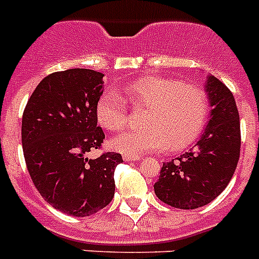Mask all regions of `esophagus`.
<instances>
[{"mask_svg":"<svg viewBox=\"0 0 259 259\" xmlns=\"http://www.w3.org/2000/svg\"><path fill=\"white\" fill-rule=\"evenodd\" d=\"M123 159H125L126 162H134V161H140L141 157L140 155H123Z\"/></svg>","mask_w":259,"mask_h":259,"instance_id":"34e87169","label":"esophagus"}]
</instances>
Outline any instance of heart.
I'll return each mask as SVG.
<instances>
[{"label":"heart","mask_w":259,"mask_h":259,"mask_svg":"<svg viewBox=\"0 0 259 259\" xmlns=\"http://www.w3.org/2000/svg\"><path fill=\"white\" fill-rule=\"evenodd\" d=\"M123 94L134 110L145 109L141 119L144 129L127 130L111 141V146L123 154L140 155L166 148L182 150L198 138L206 123L207 96L193 83L145 75L127 83ZM96 114L110 132L123 129L130 118L125 101L114 92H105L98 98Z\"/></svg>","instance_id":"obj_1"}]
</instances>
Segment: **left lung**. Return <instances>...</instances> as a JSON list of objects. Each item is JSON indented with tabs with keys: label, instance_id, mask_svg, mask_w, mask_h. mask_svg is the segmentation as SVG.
Instances as JSON below:
<instances>
[{
	"label": "left lung",
	"instance_id": "obj_1",
	"mask_svg": "<svg viewBox=\"0 0 259 259\" xmlns=\"http://www.w3.org/2000/svg\"><path fill=\"white\" fill-rule=\"evenodd\" d=\"M205 88L211 106L205 132L190 151L163 163L154 184L155 195L177 209H197L217 198L239 159L241 127L234 96L211 74Z\"/></svg>",
	"mask_w": 259,
	"mask_h": 259
}]
</instances>
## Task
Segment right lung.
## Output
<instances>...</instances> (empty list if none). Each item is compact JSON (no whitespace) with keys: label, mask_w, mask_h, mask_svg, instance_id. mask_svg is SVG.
Instances as JSON below:
<instances>
[{"label":"right lung","mask_w":259,"mask_h":259,"mask_svg":"<svg viewBox=\"0 0 259 259\" xmlns=\"http://www.w3.org/2000/svg\"><path fill=\"white\" fill-rule=\"evenodd\" d=\"M104 74L90 69L56 71L42 79L22 115V149L31 181L46 202L74 217L100 211L114 197L118 153L89 158L105 134L97 126Z\"/></svg>","instance_id":"obj_1"}]
</instances>
